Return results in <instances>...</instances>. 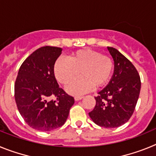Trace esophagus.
I'll use <instances>...</instances> for the list:
<instances>
[{
	"instance_id": "34e87169",
	"label": "esophagus",
	"mask_w": 156,
	"mask_h": 156,
	"mask_svg": "<svg viewBox=\"0 0 156 156\" xmlns=\"http://www.w3.org/2000/svg\"><path fill=\"white\" fill-rule=\"evenodd\" d=\"M82 98H83L82 96H76V97L74 98L75 101H80V100H81Z\"/></svg>"
}]
</instances>
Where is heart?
<instances>
[{"label": "heart", "instance_id": "heart-1", "mask_svg": "<svg viewBox=\"0 0 156 156\" xmlns=\"http://www.w3.org/2000/svg\"><path fill=\"white\" fill-rule=\"evenodd\" d=\"M113 71V62L108 56L91 49H82L73 52L68 59L59 58L54 66L56 79L63 85L70 83L66 90L70 94L80 95L94 87L104 86L109 80Z\"/></svg>", "mask_w": 156, "mask_h": 156}]
</instances>
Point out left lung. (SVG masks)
<instances>
[{
  "label": "left lung",
  "mask_w": 156,
  "mask_h": 156,
  "mask_svg": "<svg viewBox=\"0 0 156 156\" xmlns=\"http://www.w3.org/2000/svg\"><path fill=\"white\" fill-rule=\"evenodd\" d=\"M114 61V72L108 85L95 97L96 105L89 112L94 123L115 128L127 122L137 105L140 79L133 64L112 47H107Z\"/></svg>",
  "instance_id": "8db88e82"
}]
</instances>
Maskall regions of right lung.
Here are the masks:
<instances>
[{
  "label": "right lung",
  "instance_id": "add662e5",
  "mask_svg": "<svg viewBox=\"0 0 156 156\" xmlns=\"http://www.w3.org/2000/svg\"><path fill=\"white\" fill-rule=\"evenodd\" d=\"M62 51L57 47L38 48L20 66L15 83L19 113L29 126L41 131L62 126L74 104L73 98L59 87L54 73Z\"/></svg>",
  "mask_w": 156,
  "mask_h": 156
}]
</instances>
